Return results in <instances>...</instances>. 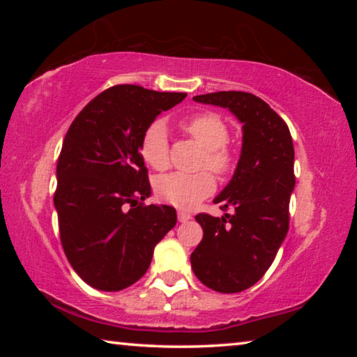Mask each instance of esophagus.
<instances>
[{"label":"esophagus","mask_w":357,"mask_h":357,"mask_svg":"<svg viewBox=\"0 0 357 357\" xmlns=\"http://www.w3.org/2000/svg\"><path fill=\"white\" fill-rule=\"evenodd\" d=\"M190 219H192V214L185 213V211H178V220L179 222H187V220H190Z\"/></svg>","instance_id":"34e87169"}]
</instances>
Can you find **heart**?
Masks as SVG:
<instances>
[{"instance_id": "b5f03b06", "label": "heart", "mask_w": 357, "mask_h": 357, "mask_svg": "<svg viewBox=\"0 0 357 357\" xmlns=\"http://www.w3.org/2000/svg\"><path fill=\"white\" fill-rule=\"evenodd\" d=\"M181 129L189 134L202 148L204 154L200 168H209L219 176H227L236 167V153L227 143L229 138L228 123L214 112H202L183 119ZM167 128L162 121L151 123L143 132L140 154L154 170H165L170 164ZM215 190V179L208 170L184 174L170 173L155 181V192L162 200L173 206L189 209L197 206Z\"/></svg>"}]
</instances>
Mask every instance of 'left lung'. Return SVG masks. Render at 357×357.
Listing matches in <instances>:
<instances>
[{
  "label": "left lung",
  "mask_w": 357,
  "mask_h": 357,
  "mask_svg": "<svg viewBox=\"0 0 357 357\" xmlns=\"http://www.w3.org/2000/svg\"><path fill=\"white\" fill-rule=\"evenodd\" d=\"M228 108L243 123V151L233 179L214 203L231 214L195 219L203 239L192 252L195 275L219 293H239L261 279L285 239L294 189V148L285 121L263 99L244 91L193 98Z\"/></svg>",
  "instance_id": "1"
}]
</instances>
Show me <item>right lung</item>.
I'll use <instances>...</instances> for the list:
<instances>
[{
    "mask_svg": "<svg viewBox=\"0 0 357 357\" xmlns=\"http://www.w3.org/2000/svg\"><path fill=\"white\" fill-rule=\"evenodd\" d=\"M185 93L137 84L102 91L72 121L56 165L55 208L66 257L82 279L119 291L146 273L154 247L176 225V209L151 195L143 132Z\"/></svg>",
    "mask_w": 357,
    "mask_h": 357,
    "instance_id": "right-lung-1",
    "label": "right lung"
}]
</instances>
